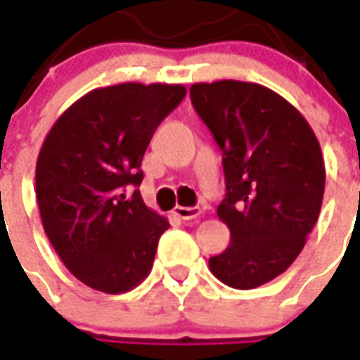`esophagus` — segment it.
I'll return each mask as SVG.
<instances>
[{
  "label": "esophagus",
  "mask_w": 360,
  "mask_h": 360,
  "mask_svg": "<svg viewBox=\"0 0 360 360\" xmlns=\"http://www.w3.org/2000/svg\"><path fill=\"white\" fill-rule=\"evenodd\" d=\"M173 214L181 218V220H195L200 216V208H187V206H177L173 210Z\"/></svg>",
  "instance_id": "1"
}]
</instances>
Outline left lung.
Returning <instances> with one entry per match:
<instances>
[{
	"label": "left lung",
	"instance_id": "left-lung-1",
	"mask_svg": "<svg viewBox=\"0 0 360 360\" xmlns=\"http://www.w3.org/2000/svg\"><path fill=\"white\" fill-rule=\"evenodd\" d=\"M191 101L222 150L226 198L218 218L230 245L208 259L224 285L250 290L285 273L320 216L326 165L302 112L265 85H191Z\"/></svg>",
	"mask_w": 360,
	"mask_h": 360
}]
</instances>
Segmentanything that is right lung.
<instances>
[{
  "mask_svg": "<svg viewBox=\"0 0 360 360\" xmlns=\"http://www.w3.org/2000/svg\"><path fill=\"white\" fill-rule=\"evenodd\" d=\"M181 84L99 87L70 105L42 142L37 202L50 243L84 285L122 294L150 275L167 218L148 208L140 163L160 127L185 97Z\"/></svg>",
  "mask_w": 360,
  "mask_h": 360,
  "instance_id": "right-lung-1",
  "label": "right lung"
}]
</instances>
